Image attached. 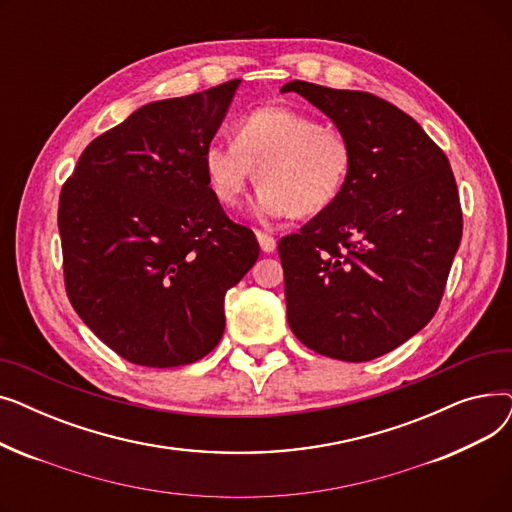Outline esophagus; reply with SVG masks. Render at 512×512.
I'll return each instance as SVG.
<instances>
[{
    "label": "esophagus",
    "mask_w": 512,
    "mask_h": 512,
    "mask_svg": "<svg viewBox=\"0 0 512 512\" xmlns=\"http://www.w3.org/2000/svg\"><path fill=\"white\" fill-rule=\"evenodd\" d=\"M255 234H257V240H259V247H261V251H263V253H274V249H276V238H274L272 234L261 232V230H257Z\"/></svg>",
    "instance_id": "esophagus-1"
}]
</instances>
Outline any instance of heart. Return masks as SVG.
<instances>
[{"instance_id":"b5f03b06","label":"heart","mask_w":512,"mask_h":512,"mask_svg":"<svg viewBox=\"0 0 512 512\" xmlns=\"http://www.w3.org/2000/svg\"><path fill=\"white\" fill-rule=\"evenodd\" d=\"M213 197L236 205L257 172L255 211L267 220L317 215L342 193L351 170L344 134L284 105H265L242 116L232 141H213L203 151Z\"/></svg>"}]
</instances>
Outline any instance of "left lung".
<instances>
[{
	"instance_id": "8db88e82",
	"label": "left lung",
	"mask_w": 512,
	"mask_h": 512,
	"mask_svg": "<svg viewBox=\"0 0 512 512\" xmlns=\"http://www.w3.org/2000/svg\"><path fill=\"white\" fill-rule=\"evenodd\" d=\"M348 139L338 199L280 238L288 326L307 348L371 361L407 342L440 307L463 236L444 151L396 105L363 91L292 80Z\"/></svg>"
}]
</instances>
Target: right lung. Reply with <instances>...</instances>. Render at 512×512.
Listing matches in <instances>:
<instances>
[{"mask_svg":"<svg viewBox=\"0 0 512 512\" xmlns=\"http://www.w3.org/2000/svg\"><path fill=\"white\" fill-rule=\"evenodd\" d=\"M240 80L153 101L87 145L58 228L68 299L122 359L178 367L218 346L224 297L259 257L213 197L203 151Z\"/></svg>","mask_w":512,"mask_h":512,"instance_id":"right-lung-1","label":"right lung"}]
</instances>
